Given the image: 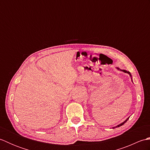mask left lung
<instances>
[{
	"label": "left lung",
	"instance_id": "obj_1",
	"mask_svg": "<svg viewBox=\"0 0 150 150\" xmlns=\"http://www.w3.org/2000/svg\"><path fill=\"white\" fill-rule=\"evenodd\" d=\"M117 69H119V70H120V71H123V72H124V73H128V74H129V75L130 76V77H131V79H132V82H133V80H132V74H131V73H130L129 71H126V70H124V69H120L119 68H117ZM129 117H128L127 118V119L126 120H124L123 122H122L121 124H119V125H117V126H115V127H113V128H117V127H119V126H122L123 124L125 123V122H127V120H128V119H129Z\"/></svg>",
	"mask_w": 150,
	"mask_h": 150
}]
</instances>
